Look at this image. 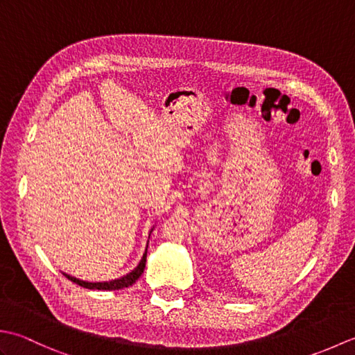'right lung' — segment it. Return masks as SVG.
I'll use <instances>...</instances> for the list:
<instances>
[{
  "label": "right lung",
  "mask_w": 355,
  "mask_h": 355,
  "mask_svg": "<svg viewBox=\"0 0 355 355\" xmlns=\"http://www.w3.org/2000/svg\"><path fill=\"white\" fill-rule=\"evenodd\" d=\"M153 229H150V232H153ZM150 232H149V235H150ZM146 252H148V245H146V250H145V253H143L137 267L131 270L128 275H125L122 277H117V279H112V281H108V282H88V281H82V279H78V277L70 276L67 273H64V276L67 279H70L71 282L84 286V288H88V290H122V288H126V286L132 285L141 276L143 270H145V266H146Z\"/></svg>",
  "instance_id": "1"
}]
</instances>
